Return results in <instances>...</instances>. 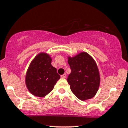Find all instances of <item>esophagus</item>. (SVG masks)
Masks as SVG:
<instances>
[{"label": "esophagus", "instance_id": "obj_1", "mask_svg": "<svg viewBox=\"0 0 128 128\" xmlns=\"http://www.w3.org/2000/svg\"><path fill=\"white\" fill-rule=\"evenodd\" d=\"M61 77H62V78H66V74H62V75L61 76Z\"/></svg>", "mask_w": 128, "mask_h": 128}]
</instances>
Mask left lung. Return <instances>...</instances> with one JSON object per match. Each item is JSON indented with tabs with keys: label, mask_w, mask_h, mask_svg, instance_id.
Segmentation results:
<instances>
[{
	"label": "left lung",
	"mask_w": 128,
	"mask_h": 128,
	"mask_svg": "<svg viewBox=\"0 0 128 128\" xmlns=\"http://www.w3.org/2000/svg\"><path fill=\"white\" fill-rule=\"evenodd\" d=\"M71 73L67 81L71 91L79 100L85 101L95 96L100 84V76L96 63L86 52L73 57L68 56Z\"/></svg>",
	"instance_id": "obj_1"
}]
</instances>
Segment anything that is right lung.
I'll list each match as a JSON object with an SVG mask.
<instances>
[{
    "instance_id": "add662e5",
    "label": "right lung",
    "mask_w": 128,
    "mask_h": 128,
    "mask_svg": "<svg viewBox=\"0 0 128 128\" xmlns=\"http://www.w3.org/2000/svg\"><path fill=\"white\" fill-rule=\"evenodd\" d=\"M51 63L52 58L44 52L38 54L30 63L25 75V84L33 95L45 97L60 79L56 68Z\"/></svg>"
}]
</instances>
